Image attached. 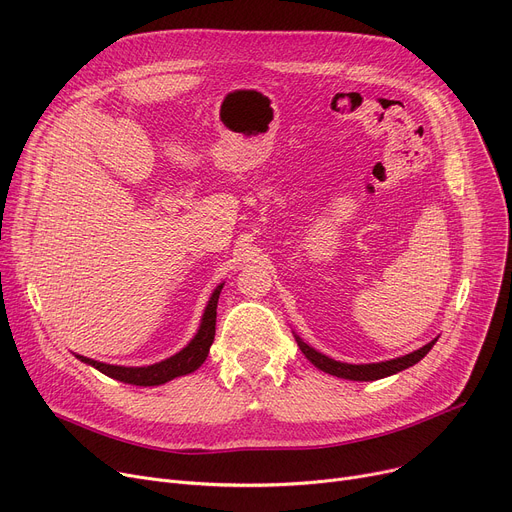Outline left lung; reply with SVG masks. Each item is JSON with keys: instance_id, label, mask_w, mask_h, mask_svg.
Wrapping results in <instances>:
<instances>
[{"instance_id": "8db88e82", "label": "left lung", "mask_w": 512, "mask_h": 512, "mask_svg": "<svg viewBox=\"0 0 512 512\" xmlns=\"http://www.w3.org/2000/svg\"><path fill=\"white\" fill-rule=\"evenodd\" d=\"M294 338H297V344L303 351V355L321 371H326L330 375H336V378H342V380H353V382H373V380H382V378H388V375H394L402 369L407 367H413L415 363H419L429 351H432V346L436 344L438 338H434L432 342H427L425 346H421L419 351H413L405 357H396V359H390V361H380V363H361V365H353V363H342V361H336V359H330L326 357L324 353L315 351L313 346H309L307 342H303L301 336L294 334Z\"/></svg>"}]
</instances>
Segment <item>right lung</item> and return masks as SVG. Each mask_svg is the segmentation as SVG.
<instances>
[{
  "label": "right lung",
  "instance_id": "obj_1",
  "mask_svg": "<svg viewBox=\"0 0 512 512\" xmlns=\"http://www.w3.org/2000/svg\"><path fill=\"white\" fill-rule=\"evenodd\" d=\"M224 284L215 286V290L211 292V297L207 301V307L203 311L201 324L197 334L193 336V340L188 342L180 353L153 363V365H145V367H124V365H110V363H101L83 355H74L76 359H80L83 363L95 367L97 371L110 375V378L124 382V384H132V386H161L174 378H180V375L193 373L195 369H199L203 365V361L209 355V346L213 344L215 338V315H218V299L222 292Z\"/></svg>",
  "mask_w": 512,
  "mask_h": 512
}]
</instances>
